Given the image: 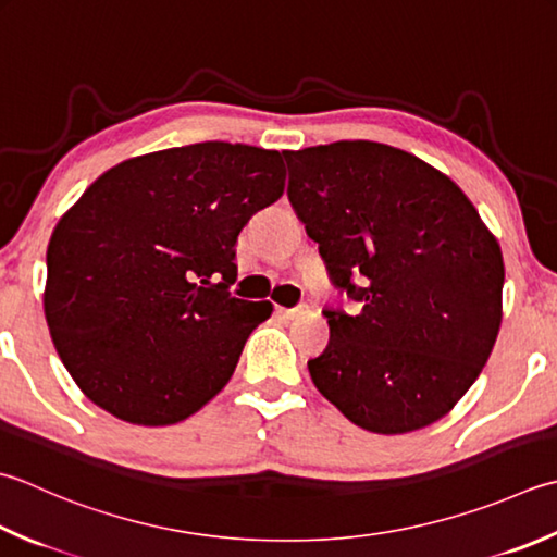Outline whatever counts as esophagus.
<instances>
[{"mask_svg": "<svg viewBox=\"0 0 557 557\" xmlns=\"http://www.w3.org/2000/svg\"><path fill=\"white\" fill-rule=\"evenodd\" d=\"M304 311H307V307H294V309H277V313L282 315V319H297V315H301Z\"/></svg>", "mask_w": 557, "mask_h": 557, "instance_id": "34e87169", "label": "esophagus"}]
</instances>
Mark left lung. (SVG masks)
<instances>
[{"instance_id":"1","label":"left lung","mask_w":557,"mask_h":557,"mask_svg":"<svg viewBox=\"0 0 557 557\" xmlns=\"http://www.w3.org/2000/svg\"><path fill=\"white\" fill-rule=\"evenodd\" d=\"M287 195L357 313L323 309L315 388L357 428L406 434L444 418L483 372L503 323L497 238L451 178L355 139L287 151Z\"/></svg>"}]
</instances>
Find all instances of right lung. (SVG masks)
I'll use <instances>...</instances> for the list:
<instances>
[{
	"instance_id": "right-lung-1",
	"label": "right lung",
	"mask_w": 557,
	"mask_h": 557,
	"mask_svg": "<svg viewBox=\"0 0 557 557\" xmlns=\"http://www.w3.org/2000/svg\"><path fill=\"white\" fill-rule=\"evenodd\" d=\"M280 151L200 141L98 176L48 244L46 321L98 408L163 428L232 379L270 301L228 294L236 238L285 193Z\"/></svg>"
}]
</instances>
